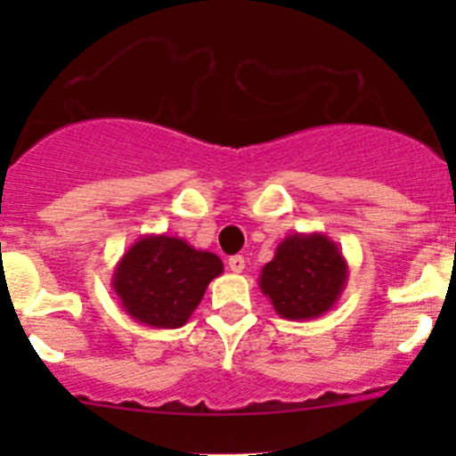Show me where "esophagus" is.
Wrapping results in <instances>:
<instances>
[{
	"label": "esophagus",
	"instance_id": "34e87169",
	"mask_svg": "<svg viewBox=\"0 0 456 456\" xmlns=\"http://www.w3.org/2000/svg\"><path fill=\"white\" fill-rule=\"evenodd\" d=\"M229 269L233 271V273H242V269H245V257L242 256H232L229 257Z\"/></svg>",
	"mask_w": 456,
	"mask_h": 456
}]
</instances>
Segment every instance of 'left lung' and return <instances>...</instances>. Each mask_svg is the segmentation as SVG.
Here are the masks:
<instances>
[{"instance_id":"1","label":"left lung","mask_w":456,"mask_h":456,"mask_svg":"<svg viewBox=\"0 0 456 456\" xmlns=\"http://www.w3.org/2000/svg\"><path fill=\"white\" fill-rule=\"evenodd\" d=\"M348 265L324 233H291L260 271V291L284 320H315L338 305Z\"/></svg>"}]
</instances>
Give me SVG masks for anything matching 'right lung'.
Masks as SVG:
<instances>
[{"label":"right lung","instance_id":"obj_1","mask_svg":"<svg viewBox=\"0 0 456 456\" xmlns=\"http://www.w3.org/2000/svg\"><path fill=\"white\" fill-rule=\"evenodd\" d=\"M223 273V260L178 236L147 233L114 266L112 289L123 311L151 329H181L207 287Z\"/></svg>","mask_w":456,"mask_h":456}]
</instances>
